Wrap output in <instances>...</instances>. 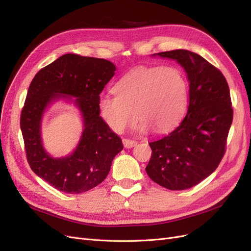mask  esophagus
<instances>
[{
    "label": "esophagus",
    "instance_id": "1",
    "mask_svg": "<svg viewBox=\"0 0 251 251\" xmlns=\"http://www.w3.org/2000/svg\"><path fill=\"white\" fill-rule=\"evenodd\" d=\"M123 143H124L125 148H126V149L133 148L136 146V144H137V142H136L135 140H131V139H123Z\"/></svg>",
    "mask_w": 251,
    "mask_h": 251
}]
</instances>
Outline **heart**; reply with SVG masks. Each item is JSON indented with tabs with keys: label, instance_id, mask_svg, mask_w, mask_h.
Listing matches in <instances>:
<instances>
[{
	"label": "heart",
	"instance_id": "b5f03b06",
	"mask_svg": "<svg viewBox=\"0 0 251 251\" xmlns=\"http://www.w3.org/2000/svg\"><path fill=\"white\" fill-rule=\"evenodd\" d=\"M114 97L102 96L98 110L114 132L121 133L141 121L140 130L166 133L183 118L187 109L188 85L175 67H137L113 87Z\"/></svg>",
	"mask_w": 251,
	"mask_h": 251
}]
</instances>
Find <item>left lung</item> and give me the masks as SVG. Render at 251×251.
<instances>
[{"instance_id":"8db88e82","label":"left lung","mask_w":251,"mask_h":251,"mask_svg":"<svg viewBox=\"0 0 251 251\" xmlns=\"http://www.w3.org/2000/svg\"><path fill=\"white\" fill-rule=\"evenodd\" d=\"M155 55L184 68L189 102L181 124L149 143L151 157L146 171L157 184L182 191L207 178L222 160L233 117L230 92L222 72L197 53L178 49Z\"/></svg>"}]
</instances>
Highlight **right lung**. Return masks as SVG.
<instances>
[{"instance_id": "1", "label": "right lung", "mask_w": 251, "mask_h": 251, "mask_svg": "<svg viewBox=\"0 0 251 251\" xmlns=\"http://www.w3.org/2000/svg\"><path fill=\"white\" fill-rule=\"evenodd\" d=\"M115 70L107 59L68 53L41 69L30 83L21 114L27 161L37 176L60 192L80 194L101 183L124 149L98 110L100 94ZM72 97L84 120L82 138L71 155L52 158L41 143L43 112L54 100Z\"/></svg>"}]
</instances>
